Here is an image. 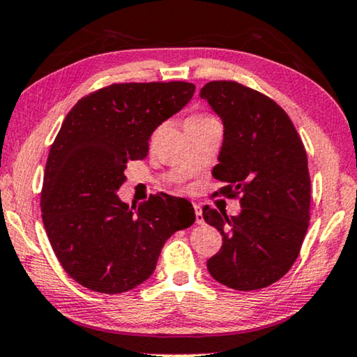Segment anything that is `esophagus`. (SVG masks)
I'll list each match as a JSON object with an SVG mask.
<instances>
[{"label":"esophagus","instance_id":"1","mask_svg":"<svg viewBox=\"0 0 357 357\" xmlns=\"http://www.w3.org/2000/svg\"><path fill=\"white\" fill-rule=\"evenodd\" d=\"M194 210H195V221H197V225H204V216H202V205L200 204H194Z\"/></svg>","mask_w":357,"mask_h":357}]
</instances>
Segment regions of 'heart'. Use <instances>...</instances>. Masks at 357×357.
Segmentation results:
<instances>
[{
	"instance_id": "1",
	"label": "heart",
	"mask_w": 357,
	"mask_h": 357,
	"mask_svg": "<svg viewBox=\"0 0 357 357\" xmlns=\"http://www.w3.org/2000/svg\"><path fill=\"white\" fill-rule=\"evenodd\" d=\"M210 116L206 115H202V114H195V115H190L188 120H185V123H190V121H202V120H208Z\"/></svg>"
}]
</instances>
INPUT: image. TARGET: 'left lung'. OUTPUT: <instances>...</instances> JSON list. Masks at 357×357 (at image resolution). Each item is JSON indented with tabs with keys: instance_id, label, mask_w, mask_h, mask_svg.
Masks as SVG:
<instances>
[{
	"instance_id": "left-lung-1",
	"label": "left lung",
	"mask_w": 357,
	"mask_h": 357,
	"mask_svg": "<svg viewBox=\"0 0 357 357\" xmlns=\"http://www.w3.org/2000/svg\"><path fill=\"white\" fill-rule=\"evenodd\" d=\"M200 99L222 121L213 178L222 194H241L242 211L210 206L204 220L222 236L206 261L211 278L234 290L264 289L289 273L310 222L311 181L305 146L289 115L261 93L234 82H210Z\"/></svg>"
}]
</instances>
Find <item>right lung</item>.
<instances>
[{
  "mask_svg": "<svg viewBox=\"0 0 357 357\" xmlns=\"http://www.w3.org/2000/svg\"><path fill=\"white\" fill-rule=\"evenodd\" d=\"M192 83H120L68 112L46 162L43 225L66 273L99 294H123L151 278L165 242L195 221L192 204L168 194L139 206L120 199L128 160L194 96Z\"/></svg>",
  "mask_w": 357,
  "mask_h": 357,
  "instance_id": "right-lung-1",
  "label": "right lung"
}]
</instances>
